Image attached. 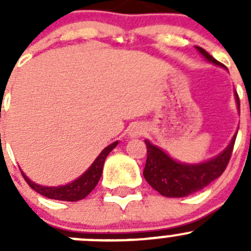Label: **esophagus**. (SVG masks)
I'll list each match as a JSON object with an SVG mask.
<instances>
[{"mask_svg": "<svg viewBox=\"0 0 251 251\" xmlns=\"http://www.w3.org/2000/svg\"><path fill=\"white\" fill-rule=\"evenodd\" d=\"M128 133H130L131 137L136 138V137H140L142 133H143V130H142V127H140L138 125H135L130 128V132Z\"/></svg>", "mask_w": 251, "mask_h": 251, "instance_id": "34e87169", "label": "esophagus"}]
</instances>
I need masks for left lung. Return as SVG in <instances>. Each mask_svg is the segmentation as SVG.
<instances>
[{
  "label": "left lung",
  "instance_id": "1",
  "mask_svg": "<svg viewBox=\"0 0 251 251\" xmlns=\"http://www.w3.org/2000/svg\"><path fill=\"white\" fill-rule=\"evenodd\" d=\"M197 50L209 62L222 67L221 63L217 62L203 48L197 47ZM235 97L239 108V97L237 93ZM235 137L237 136L234 135L229 146L220 155L199 165L177 163L158 147L153 146L148 141H144L147 146V161L143 170L144 178L151 184V187L164 197L181 198L196 193L221 176L226 170L233 151Z\"/></svg>",
  "mask_w": 251,
  "mask_h": 251
}]
</instances>
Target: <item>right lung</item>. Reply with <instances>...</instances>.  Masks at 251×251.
Segmentation results:
<instances>
[{
	"mask_svg": "<svg viewBox=\"0 0 251 251\" xmlns=\"http://www.w3.org/2000/svg\"><path fill=\"white\" fill-rule=\"evenodd\" d=\"M118 146V142H114L107 148L102 151V153L98 155L95 163L91 165V168L86 171L85 174L77 179H75L72 183H68L67 186L62 187H42L39 184L34 183L30 181L24 174L22 173L23 177L26 181V183L31 187L34 191L40 193L41 196L47 197L50 199H55V201H77L81 199L86 198L91 192L93 191L96 186H97L98 181H100V176H102L103 165H104L105 158L108 154L110 153L111 149H114Z\"/></svg>",
	"mask_w": 251,
	"mask_h": 251,
	"instance_id": "right-lung-1",
	"label": "right lung"
}]
</instances>
